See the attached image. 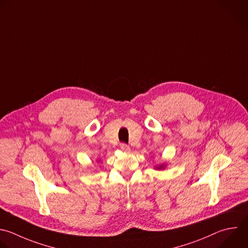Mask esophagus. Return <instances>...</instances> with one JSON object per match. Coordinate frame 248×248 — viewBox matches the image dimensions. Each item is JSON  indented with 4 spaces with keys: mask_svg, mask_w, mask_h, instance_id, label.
<instances>
[{
    "mask_svg": "<svg viewBox=\"0 0 248 248\" xmlns=\"http://www.w3.org/2000/svg\"><path fill=\"white\" fill-rule=\"evenodd\" d=\"M121 149L124 153H129L130 152V147L127 146L126 144H121Z\"/></svg>",
    "mask_w": 248,
    "mask_h": 248,
    "instance_id": "esophagus-1",
    "label": "esophagus"
}]
</instances>
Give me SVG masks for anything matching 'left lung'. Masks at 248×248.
Wrapping results in <instances>:
<instances>
[{
	"mask_svg": "<svg viewBox=\"0 0 248 248\" xmlns=\"http://www.w3.org/2000/svg\"><path fill=\"white\" fill-rule=\"evenodd\" d=\"M167 168V163H160V164H157V166H155V170H166Z\"/></svg>",
	"mask_w": 248,
	"mask_h": 248,
	"instance_id": "8db88e82",
	"label": "left lung"
}]
</instances>
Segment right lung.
Here are the masks:
<instances>
[{"label": "right lung", "instance_id": "right-lung-1", "mask_svg": "<svg viewBox=\"0 0 248 248\" xmlns=\"http://www.w3.org/2000/svg\"><path fill=\"white\" fill-rule=\"evenodd\" d=\"M97 161H100V159H99V160H97Z\"/></svg>", "mask_w": 248, "mask_h": 248}]
</instances>
